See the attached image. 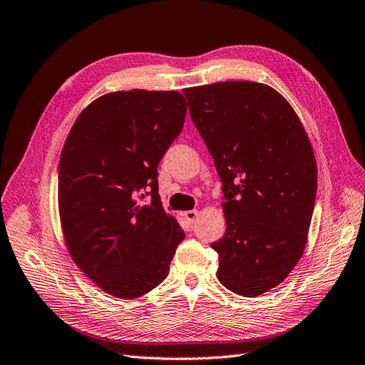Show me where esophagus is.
Returning a JSON list of instances; mask_svg holds the SVG:
<instances>
[{
	"label": "esophagus",
	"instance_id": "esophagus-1",
	"mask_svg": "<svg viewBox=\"0 0 365 365\" xmlns=\"http://www.w3.org/2000/svg\"><path fill=\"white\" fill-rule=\"evenodd\" d=\"M197 210H190V211H185L182 212V217L188 222V223H192L195 220V217H197Z\"/></svg>",
	"mask_w": 365,
	"mask_h": 365
}]
</instances>
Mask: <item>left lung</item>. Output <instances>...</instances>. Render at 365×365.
<instances>
[{
  "label": "left lung",
  "mask_w": 365,
  "mask_h": 365,
  "mask_svg": "<svg viewBox=\"0 0 365 365\" xmlns=\"http://www.w3.org/2000/svg\"><path fill=\"white\" fill-rule=\"evenodd\" d=\"M222 180L227 220L217 279L255 297L292 272L307 244L317 170L305 129L277 91L220 81L183 91Z\"/></svg>",
  "instance_id": "obj_1"
}]
</instances>
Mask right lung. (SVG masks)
Returning <instances> with one entry per match:
<instances>
[{
    "instance_id": "right-lung-1",
    "label": "right lung",
    "mask_w": 365,
    "mask_h": 365,
    "mask_svg": "<svg viewBox=\"0 0 365 365\" xmlns=\"http://www.w3.org/2000/svg\"><path fill=\"white\" fill-rule=\"evenodd\" d=\"M177 91L106 93L81 112L63 146L58 208L73 262L103 292L134 299L163 282L185 237L165 212L157 165L180 134Z\"/></svg>"
}]
</instances>
